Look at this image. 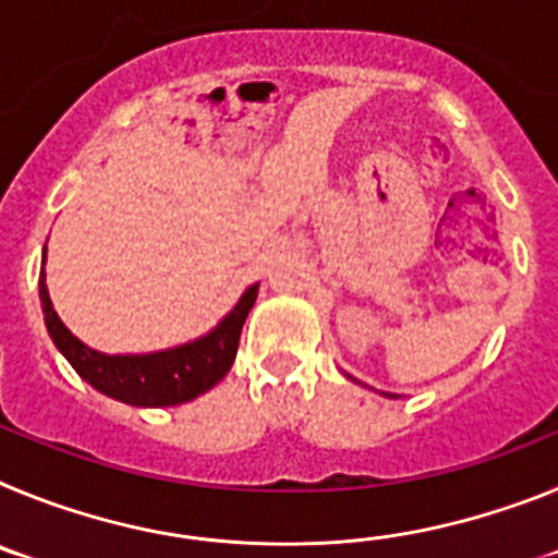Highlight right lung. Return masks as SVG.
I'll return each mask as SVG.
<instances>
[{
	"label": "right lung",
	"mask_w": 558,
	"mask_h": 558,
	"mask_svg": "<svg viewBox=\"0 0 558 558\" xmlns=\"http://www.w3.org/2000/svg\"><path fill=\"white\" fill-rule=\"evenodd\" d=\"M44 256H47V248H44ZM38 290H41L44 324H47L49 338L88 386L106 397L120 399L125 405L170 408L201 397L229 374L236 347H240V332L254 307L259 284H251L240 295L234 310H229L223 322L204 338L150 354H102L97 349H88L58 318L56 307L49 302L44 270Z\"/></svg>",
	"instance_id": "add662e5"
}]
</instances>
